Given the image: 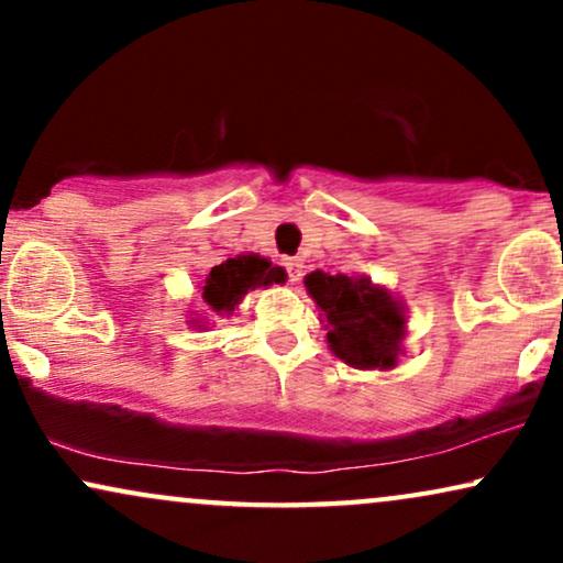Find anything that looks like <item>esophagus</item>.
<instances>
[{"label":"esophagus","mask_w":563,"mask_h":563,"mask_svg":"<svg viewBox=\"0 0 563 563\" xmlns=\"http://www.w3.org/2000/svg\"><path fill=\"white\" fill-rule=\"evenodd\" d=\"M283 264H286L290 283H299L301 275H303V260H301V256H286Z\"/></svg>","instance_id":"esophagus-1"}]
</instances>
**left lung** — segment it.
Listing matches in <instances>:
<instances>
[{"instance_id":"8db88e82","label":"left lung","mask_w":563,"mask_h":563,"mask_svg":"<svg viewBox=\"0 0 563 563\" xmlns=\"http://www.w3.org/2000/svg\"><path fill=\"white\" fill-rule=\"evenodd\" d=\"M303 288L318 303L328 346L357 371H391L407 335L405 303L367 275H328L314 269Z\"/></svg>"}]
</instances>
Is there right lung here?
I'll return each instance as SVG.
<instances>
[{
    "label": "right lung",
    "mask_w": 563,
    "mask_h": 563,
    "mask_svg": "<svg viewBox=\"0 0 563 563\" xmlns=\"http://www.w3.org/2000/svg\"><path fill=\"white\" fill-rule=\"evenodd\" d=\"M286 269L275 267V264L264 260V256L241 254L235 256V260H228L217 264V267H211L203 286H200V303H203L211 314H217V318H230L249 290L267 288L273 286V283H286ZM190 314L192 318H187V325L198 328V331H206V328H209L203 314Z\"/></svg>",
    "instance_id": "1"
}]
</instances>
